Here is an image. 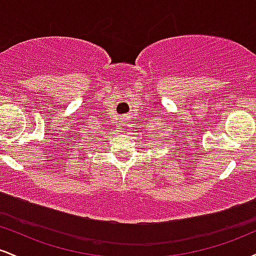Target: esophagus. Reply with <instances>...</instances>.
I'll list each match as a JSON object with an SVG mask.
<instances>
[{
	"mask_svg": "<svg viewBox=\"0 0 256 256\" xmlns=\"http://www.w3.org/2000/svg\"><path fill=\"white\" fill-rule=\"evenodd\" d=\"M122 125H124V126H128V116H122Z\"/></svg>",
	"mask_w": 256,
	"mask_h": 256,
	"instance_id": "1",
	"label": "esophagus"
}]
</instances>
